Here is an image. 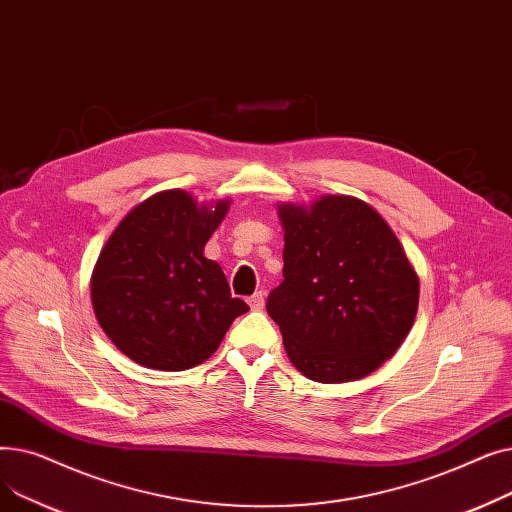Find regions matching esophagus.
<instances>
[{
  "label": "esophagus",
  "instance_id": "obj_1",
  "mask_svg": "<svg viewBox=\"0 0 512 512\" xmlns=\"http://www.w3.org/2000/svg\"><path fill=\"white\" fill-rule=\"evenodd\" d=\"M249 305H251L253 311H261L263 305H265V294H263L261 290H257L255 294H251V297H249Z\"/></svg>",
  "mask_w": 512,
  "mask_h": 512
}]
</instances>
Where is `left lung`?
<instances>
[{
    "label": "left lung",
    "mask_w": 512,
    "mask_h": 512,
    "mask_svg": "<svg viewBox=\"0 0 512 512\" xmlns=\"http://www.w3.org/2000/svg\"><path fill=\"white\" fill-rule=\"evenodd\" d=\"M282 284L267 297L288 359L321 384L361 380L413 328L419 278L392 228L361 199L282 203Z\"/></svg>",
    "instance_id": "1"
}]
</instances>
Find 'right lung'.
Listing matches in <instances>:
<instances>
[{
  "instance_id": "add662e5",
  "label": "right lung",
  "mask_w": 512,
  "mask_h": 512,
  "mask_svg": "<svg viewBox=\"0 0 512 512\" xmlns=\"http://www.w3.org/2000/svg\"><path fill=\"white\" fill-rule=\"evenodd\" d=\"M230 201L199 205L157 193L118 224L97 259L91 301L120 351L149 369L182 371L209 359L249 305L230 294L220 263L203 255Z\"/></svg>"
}]
</instances>
